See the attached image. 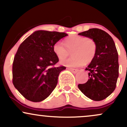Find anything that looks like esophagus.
<instances>
[{
    "label": "esophagus",
    "instance_id": "esophagus-1",
    "mask_svg": "<svg viewBox=\"0 0 127 127\" xmlns=\"http://www.w3.org/2000/svg\"><path fill=\"white\" fill-rule=\"evenodd\" d=\"M69 70L72 73H76L78 72V69H75V68H70Z\"/></svg>",
    "mask_w": 127,
    "mask_h": 127
}]
</instances>
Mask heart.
I'll use <instances>...</instances> for the list:
<instances>
[{"label": "heart", "instance_id": "obj_1", "mask_svg": "<svg viewBox=\"0 0 127 127\" xmlns=\"http://www.w3.org/2000/svg\"><path fill=\"white\" fill-rule=\"evenodd\" d=\"M65 47L61 42L54 45L53 51L59 59L66 57L73 51V58L62 59L60 63L69 67H78L90 63L95 57L97 52V44L93 39L86 36L73 35L64 40Z\"/></svg>", "mask_w": 127, "mask_h": 127}]
</instances>
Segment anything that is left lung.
I'll list each match as a JSON object with an SVG mask.
<instances>
[{
  "mask_svg": "<svg viewBox=\"0 0 127 127\" xmlns=\"http://www.w3.org/2000/svg\"><path fill=\"white\" fill-rule=\"evenodd\" d=\"M79 35L93 39L97 44L94 60L85 68L89 79L78 88L94 101H101L113 93L119 76L118 54L115 42L107 33L99 29H90Z\"/></svg>",
  "mask_w": 127,
  "mask_h": 127,
  "instance_id": "left-lung-1",
  "label": "left lung"
}]
</instances>
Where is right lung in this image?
I'll list each match as a JSON object with an SVG mask.
<instances>
[{
    "label": "right lung",
    "mask_w": 127,
    "mask_h": 127,
    "mask_svg": "<svg viewBox=\"0 0 127 127\" xmlns=\"http://www.w3.org/2000/svg\"><path fill=\"white\" fill-rule=\"evenodd\" d=\"M67 35L58 32L37 30L20 45L13 62L12 82L27 100L43 101L56 87L60 73L65 67H54L59 60L53 46Z\"/></svg>",
    "instance_id": "add662e5"
}]
</instances>
